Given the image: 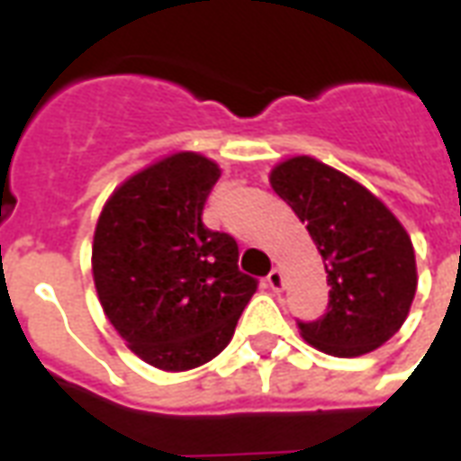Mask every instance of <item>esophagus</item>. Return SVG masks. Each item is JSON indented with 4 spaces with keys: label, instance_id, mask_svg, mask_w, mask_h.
<instances>
[{
    "label": "esophagus",
    "instance_id": "obj_1",
    "mask_svg": "<svg viewBox=\"0 0 461 461\" xmlns=\"http://www.w3.org/2000/svg\"><path fill=\"white\" fill-rule=\"evenodd\" d=\"M282 285H285V277H282V270L280 267H275V270L267 275V287L275 292H280L282 290Z\"/></svg>",
    "mask_w": 461,
    "mask_h": 461
}]
</instances>
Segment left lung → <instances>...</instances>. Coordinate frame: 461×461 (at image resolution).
<instances>
[{"label": "left lung", "mask_w": 461, "mask_h": 461, "mask_svg": "<svg viewBox=\"0 0 461 461\" xmlns=\"http://www.w3.org/2000/svg\"><path fill=\"white\" fill-rule=\"evenodd\" d=\"M270 186L307 223L327 270V314L300 321L304 341L339 358L385 344L418 290L415 250L401 221L358 181L312 157L277 164Z\"/></svg>", "instance_id": "8db88e82"}]
</instances>
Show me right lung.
<instances>
[{
  "instance_id": "right-lung-1",
  "label": "right lung",
  "mask_w": 461,
  "mask_h": 461,
  "mask_svg": "<svg viewBox=\"0 0 461 461\" xmlns=\"http://www.w3.org/2000/svg\"><path fill=\"white\" fill-rule=\"evenodd\" d=\"M218 176L201 154H169L122 181L97 218V300L134 354L161 371L216 358L258 290L238 270V243L201 221Z\"/></svg>"
}]
</instances>
